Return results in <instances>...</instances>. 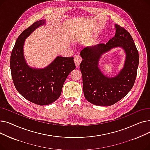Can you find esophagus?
I'll use <instances>...</instances> for the list:
<instances>
[{
	"instance_id": "esophagus-1",
	"label": "esophagus",
	"mask_w": 150,
	"mask_h": 150,
	"mask_svg": "<svg viewBox=\"0 0 150 150\" xmlns=\"http://www.w3.org/2000/svg\"><path fill=\"white\" fill-rule=\"evenodd\" d=\"M82 61V58L80 57V56H75L74 58V62H75V65L78 67L80 66V63Z\"/></svg>"
}]
</instances>
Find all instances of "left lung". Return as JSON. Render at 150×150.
Here are the masks:
<instances>
[{"mask_svg": "<svg viewBox=\"0 0 150 150\" xmlns=\"http://www.w3.org/2000/svg\"><path fill=\"white\" fill-rule=\"evenodd\" d=\"M115 26V36L106 44L85 47L80 52L84 96L91 103L97 106H111L125 97L137 76L139 56L134 42L127 30L117 24ZM118 46L126 53L124 67L114 77H108L99 69L98 62L101 55Z\"/></svg>", "mask_w": 150, "mask_h": 150, "instance_id": "8db88e82", "label": "left lung"}]
</instances>
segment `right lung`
I'll list each match as a JSON object with an SVG mask.
<instances>
[{
	"label": "right lung",
	"instance_id": "1",
	"mask_svg": "<svg viewBox=\"0 0 150 150\" xmlns=\"http://www.w3.org/2000/svg\"><path fill=\"white\" fill-rule=\"evenodd\" d=\"M45 23L35 22L18 38L10 58V69L16 89L27 100L38 105H48L61 96L63 84L68 75L76 67L73 57H57L44 69L31 68L24 59L23 53L25 39Z\"/></svg>",
	"mask_w": 150,
	"mask_h": 150
}]
</instances>
